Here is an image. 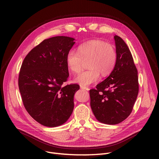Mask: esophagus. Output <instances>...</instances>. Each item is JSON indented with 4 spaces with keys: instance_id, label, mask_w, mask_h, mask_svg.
<instances>
[{
    "instance_id": "1",
    "label": "esophagus",
    "mask_w": 159,
    "mask_h": 159,
    "mask_svg": "<svg viewBox=\"0 0 159 159\" xmlns=\"http://www.w3.org/2000/svg\"><path fill=\"white\" fill-rule=\"evenodd\" d=\"M80 89H84V90H86V91H88V90H89L88 88H87V87H86V86H82V85H80Z\"/></svg>"
}]
</instances>
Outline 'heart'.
I'll use <instances>...</instances> for the list:
<instances>
[{"label":"heart","instance_id":"1","mask_svg":"<svg viewBox=\"0 0 159 159\" xmlns=\"http://www.w3.org/2000/svg\"><path fill=\"white\" fill-rule=\"evenodd\" d=\"M116 53L110 44L100 40H92L81 44L78 53L71 50L67 53L66 62L68 69L74 74L81 71L84 62H88V70L79 74L74 81L82 86L96 82L100 74L104 77L113 70Z\"/></svg>","mask_w":159,"mask_h":159}]
</instances>
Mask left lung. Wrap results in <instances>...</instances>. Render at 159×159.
<instances>
[{
  "label": "left lung",
  "instance_id": "left-lung-1",
  "mask_svg": "<svg viewBox=\"0 0 159 159\" xmlns=\"http://www.w3.org/2000/svg\"><path fill=\"white\" fill-rule=\"evenodd\" d=\"M116 61L104 81L89 90L90 105L95 118L106 124H117L132 111L139 93L138 73L129 49L119 36H114Z\"/></svg>",
  "mask_w": 159,
  "mask_h": 159
}]
</instances>
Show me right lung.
<instances>
[{
	"instance_id": "1",
	"label": "right lung",
	"mask_w": 159,
	"mask_h": 159,
	"mask_svg": "<svg viewBox=\"0 0 159 159\" xmlns=\"http://www.w3.org/2000/svg\"><path fill=\"white\" fill-rule=\"evenodd\" d=\"M75 39L57 36L44 40L25 57L19 76L24 106L33 119L47 127H57L69 119L74 95L80 87L62 86L69 77L66 58Z\"/></svg>"
}]
</instances>
